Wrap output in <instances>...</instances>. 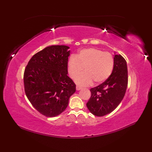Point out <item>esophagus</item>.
<instances>
[{
    "label": "esophagus",
    "instance_id": "esophagus-1",
    "mask_svg": "<svg viewBox=\"0 0 152 152\" xmlns=\"http://www.w3.org/2000/svg\"><path fill=\"white\" fill-rule=\"evenodd\" d=\"M76 90H77V91H79V90H80V89H81L82 88H81V87H80V86H76Z\"/></svg>",
    "mask_w": 152,
    "mask_h": 152
}]
</instances>
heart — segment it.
Masks as SVG:
<instances>
[{
    "mask_svg": "<svg viewBox=\"0 0 152 152\" xmlns=\"http://www.w3.org/2000/svg\"><path fill=\"white\" fill-rule=\"evenodd\" d=\"M68 71L72 78L82 72H85L77 77L75 82L78 85L84 86L99 84L107 80L114 69V59L112 55L104 52L97 48H89L79 51L76 57H71L68 61Z\"/></svg>",
    "mask_w": 152,
    "mask_h": 152,
    "instance_id": "1",
    "label": "heart"
}]
</instances>
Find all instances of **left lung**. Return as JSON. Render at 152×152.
Listing matches in <instances>:
<instances>
[{"mask_svg":"<svg viewBox=\"0 0 152 152\" xmlns=\"http://www.w3.org/2000/svg\"><path fill=\"white\" fill-rule=\"evenodd\" d=\"M114 59V69L109 78L90 89L91 95L86 105L96 116H104L114 111L125 94L128 83L127 62L121 55L115 54Z\"/></svg>","mask_w":152,"mask_h":152,"instance_id":"obj_1","label":"left lung"}]
</instances>
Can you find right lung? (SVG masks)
Here are the masks:
<instances>
[{
	"instance_id": "obj_1",
	"label": "right lung",
	"mask_w": 152,
	"mask_h": 152,
	"mask_svg": "<svg viewBox=\"0 0 152 152\" xmlns=\"http://www.w3.org/2000/svg\"><path fill=\"white\" fill-rule=\"evenodd\" d=\"M69 47L56 45L45 48L28 61L25 69V92L40 114L56 117L64 111L76 85L68 74Z\"/></svg>"
}]
</instances>
